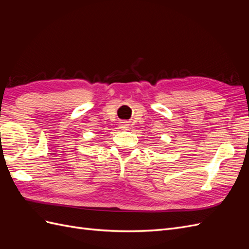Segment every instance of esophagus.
Here are the masks:
<instances>
[{"mask_svg":"<svg viewBox=\"0 0 249 249\" xmlns=\"http://www.w3.org/2000/svg\"><path fill=\"white\" fill-rule=\"evenodd\" d=\"M127 127H129V124H127L126 122L122 123V129H124V130H127Z\"/></svg>","mask_w":249,"mask_h":249,"instance_id":"34e87169","label":"esophagus"}]
</instances>
